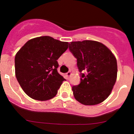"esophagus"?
Masks as SVG:
<instances>
[{
  "label": "esophagus",
  "mask_w": 134,
  "mask_h": 134,
  "mask_svg": "<svg viewBox=\"0 0 134 134\" xmlns=\"http://www.w3.org/2000/svg\"><path fill=\"white\" fill-rule=\"evenodd\" d=\"M66 75H67V76L68 77H70L71 75H72V72H68L67 74H66Z\"/></svg>",
  "instance_id": "1"
}]
</instances>
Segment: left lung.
Masks as SVG:
<instances>
[{
	"label": "left lung",
	"mask_w": 134,
	"mask_h": 134,
	"mask_svg": "<svg viewBox=\"0 0 134 134\" xmlns=\"http://www.w3.org/2000/svg\"><path fill=\"white\" fill-rule=\"evenodd\" d=\"M69 50L77 59L81 82L72 88L75 99L86 106L104 101L111 93L117 76V59L102 43L92 40L72 41Z\"/></svg>",
	"instance_id": "1"
}]
</instances>
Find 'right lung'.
I'll use <instances>...</instances> for the list:
<instances>
[{
	"instance_id": "1",
	"label": "right lung",
	"mask_w": 134,
	"mask_h": 134,
	"mask_svg": "<svg viewBox=\"0 0 134 134\" xmlns=\"http://www.w3.org/2000/svg\"><path fill=\"white\" fill-rule=\"evenodd\" d=\"M69 47L68 42L50 36L28 40L15 57L19 83L28 97L44 101L56 95L64 78L58 72V59Z\"/></svg>"
}]
</instances>
